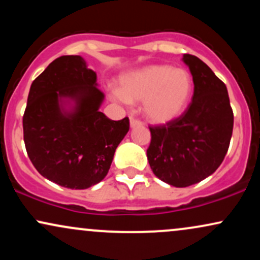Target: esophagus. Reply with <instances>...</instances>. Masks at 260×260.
Returning <instances> with one entry per match:
<instances>
[{
	"instance_id": "esophagus-1",
	"label": "esophagus",
	"mask_w": 260,
	"mask_h": 260,
	"mask_svg": "<svg viewBox=\"0 0 260 260\" xmlns=\"http://www.w3.org/2000/svg\"><path fill=\"white\" fill-rule=\"evenodd\" d=\"M129 124H131V128H134V127L142 126V122H140L139 120H136V118L131 117L129 118Z\"/></svg>"
}]
</instances>
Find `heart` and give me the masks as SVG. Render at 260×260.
<instances>
[{
	"label": "heart",
	"mask_w": 260,
	"mask_h": 260,
	"mask_svg": "<svg viewBox=\"0 0 260 260\" xmlns=\"http://www.w3.org/2000/svg\"><path fill=\"white\" fill-rule=\"evenodd\" d=\"M193 92V78L183 68L153 64L131 71L120 78V89H112L116 103L143 101V113L153 123L165 124L187 109Z\"/></svg>",
	"instance_id": "heart-1"
}]
</instances>
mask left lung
I'll return each instance as SVG.
<instances>
[{
    "mask_svg": "<svg viewBox=\"0 0 260 260\" xmlns=\"http://www.w3.org/2000/svg\"><path fill=\"white\" fill-rule=\"evenodd\" d=\"M194 83L192 103L181 117L150 127L147 150L154 175L170 186H192L221 165L234 128L228 88L202 59L183 55Z\"/></svg>",
    "mask_w": 260,
    "mask_h": 260,
    "instance_id": "left-lung-1",
    "label": "left lung"
}]
</instances>
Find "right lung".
I'll list each match as a JSON object with an SVG mask.
<instances>
[{
  "mask_svg": "<svg viewBox=\"0 0 260 260\" xmlns=\"http://www.w3.org/2000/svg\"><path fill=\"white\" fill-rule=\"evenodd\" d=\"M105 95L80 56H61L31 83L23 116L28 156L59 186L85 189L105 178L129 120L100 112Z\"/></svg>",
  "mask_w": 260,
  "mask_h": 260,
  "instance_id": "obj_1",
  "label": "right lung"
}]
</instances>
